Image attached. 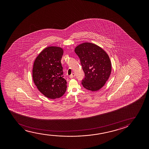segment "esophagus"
I'll return each mask as SVG.
<instances>
[{
    "label": "esophagus",
    "instance_id": "esophagus-1",
    "mask_svg": "<svg viewBox=\"0 0 149 149\" xmlns=\"http://www.w3.org/2000/svg\"><path fill=\"white\" fill-rule=\"evenodd\" d=\"M74 77H75V74L74 73H72L71 75L69 76V77L70 78H72Z\"/></svg>",
    "mask_w": 149,
    "mask_h": 149
}]
</instances>
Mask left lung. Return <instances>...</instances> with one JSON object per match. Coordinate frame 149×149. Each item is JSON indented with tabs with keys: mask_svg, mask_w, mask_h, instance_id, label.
I'll return each instance as SVG.
<instances>
[{
	"mask_svg": "<svg viewBox=\"0 0 149 149\" xmlns=\"http://www.w3.org/2000/svg\"><path fill=\"white\" fill-rule=\"evenodd\" d=\"M80 58L84 77L81 80L84 88L97 91L102 88L108 79L111 64L107 54L97 45L82 43L75 49Z\"/></svg>",
	"mask_w": 149,
	"mask_h": 149,
	"instance_id": "obj_1",
	"label": "left lung"
}]
</instances>
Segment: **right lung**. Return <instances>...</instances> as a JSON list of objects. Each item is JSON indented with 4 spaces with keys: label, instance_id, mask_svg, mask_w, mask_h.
<instances>
[{
    "label": "right lung",
    "instance_id": "obj_1",
    "mask_svg": "<svg viewBox=\"0 0 149 149\" xmlns=\"http://www.w3.org/2000/svg\"><path fill=\"white\" fill-rule=\"evenodd\" d=\"M63 55L61 48L47 47L39 54L33 63V82L47 98H60L66 91L67 81L63 77L61 61Z\"/></svg>",
    "mask_w": 149,
    "mask_h": 149
}]
</instances>
